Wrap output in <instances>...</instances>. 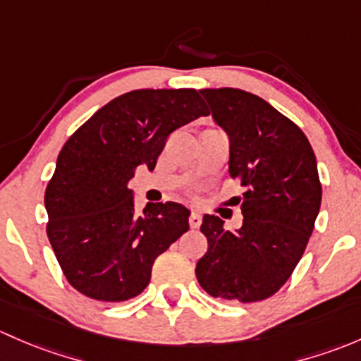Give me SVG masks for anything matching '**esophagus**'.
<instances>
[{
  "mask_svg": "<svg viewBox=\"0 0 361 361\" xmlns=\"http://www.w3.org/2000/svg\"><path fill=\"white\" fill-rule=\"evenodd\" d=\"M189 226H191L192 229H196L202 226V215H200L198 212H192V214L189 215Z\"/></svg>",
  "mask_w": 361,
  "mask_h": 361,
  "instance_id": "34e87169",
  "label": "esophagus"
}]
</instances>
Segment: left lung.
<instances>
[{"label":"left lung","instance_id":"1","mask_svg":"<svg viewBox=\"0 0 361 361\" xmlns=\"http://www.w3.org/2000/svg\"><path fill=\"white\" fill-rule=\"evenodd\" d=\"M200 94L228 132L229 176L245 192L238 231L217 215L203 217L208 248L196 278L212 297L257 302L287 283L306 250L322 205L317 156L302 130L257 95L240 88Z\"/></svg>","mask_w":361,"mask_h":361}]
</instances>
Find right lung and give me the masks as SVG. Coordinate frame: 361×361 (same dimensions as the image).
Listing matches in <instances>:
<instances>
[{
  "mask_svg": "<svg viewBox=\"0 0 361 361\" xmlns=\"http://www.w3.org/2000/svg\"><path fill=\"white\" fill-rule=\"evenodd\" d=\"M207 114L195 88H142L107 102L66 140L44 207L48 240L71 287L123 302L149 285L156 257L189 229V210L151 203L139 215L126 184L139 165L154 169L173 130Z\"/></svg>",
  "mask_w": 361,
  "mask_h": 361,
  "instance_id": "1",
  "label": "right lung"
}]
</instances>
